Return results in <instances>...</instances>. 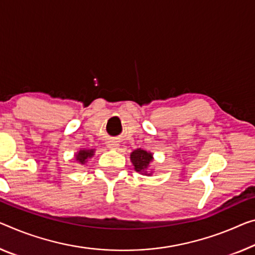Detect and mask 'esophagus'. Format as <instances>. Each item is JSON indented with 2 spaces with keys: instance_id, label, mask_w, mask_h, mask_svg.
<instances>
[{
  "instance_id": "obj_1",
  "label": "esophagus",
  "mask_w": 255,
  "mask_h": 255,
  "mask_svg": "<svg viewBox=\"0 0 255 255\" xmlns=\"http://www.w3.org/2000/svg\"><path fill=\"white\" fill-rule=\"evenodd\" d=\"M107 144L108 148H111V149H117V148H119V143L115 142V141H109Z\"/></svg>"
}]
</instances>
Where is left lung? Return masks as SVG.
I'll return each instance as SVG.
<instances>
[{
    "mask_svg": "<svg viewBox=\"0 0 255 255\" xmlns=\"http://www.w3.org/2000/svg\"><path fill=\"white\" fill-rule=\"evenodd\" d=\"M130 157L133 166H134V170L136 172H139V173L144 175H151V172H148V167H149L150 163L152 162V159H154L152 158L151 152L138 148V149L133 150L131 152Z\"/></svg>",
    "mask_w": 255,
    "mask_h": 255,
    "instance_id": "1",
    "label": "left lung"
}]
</instances>
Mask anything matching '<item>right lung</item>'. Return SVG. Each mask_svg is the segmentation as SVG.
<instances>
[{
	"mask_svg": "<svg viewBox=\"0 0 255 255\" xmlns=\"http://www.w3.org/2000/svg\"><path fill=\"white\" fill-rule=\"evenodd\" d=\"M95 154V149H82L76 154V160L78 163L84 164L88 158H91Z\"/></svg>",
	"mask_w": 255,
	"mask_h": 255,
	"instance_id": "right-lung-1",
	"label": "right lung"
}]
</instances>
